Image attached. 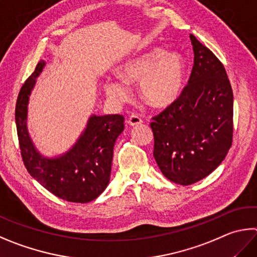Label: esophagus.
Returning a JSON list of instances; mask_svg holds the SVG:
<instances>
[{"instance_id": "obj_1", "label": "esophagus", "mask_w": 257, "mask_h": 257, "mask_svg": "<svg viewBox=\"0 0 257 257\" xmlns=\"http://www.w3.org/2000/svg\"><path fill=\"white\" fill-rule=\"evenodd\" d=\"M143 122V120L141 116H138L137 114H132L129 115V118L127 119V123L130 125V127H135V125H138Z\"/></svg>"}]
</instances>
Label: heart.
<instances>
[{
    "instance_id": "1",
    "label": "heart",
    "mask_w": 257,
    "mask_h": 257,
    "mask_svg": "<svg viewBox=\"0 0 257 257\" xmlns=\"http://www.w3.org/2000/svg\"><path fill=\"white\" fill-rule=\"evenodd\" d=\"M116 75L121 82L109 80L103 83L105 95L113 103L127 101V85L139 83L142 99L154 108H163L175 101L182 92L184 63L179 54H164V50L157 48L128 60L118 68Z\"/></svg>"
}]
</instances>
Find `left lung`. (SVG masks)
<instances>
[{
	"label": "left lung",
	"instance_id": "left-lung-1",
	"mask_svg": "<svg viewBox=\"0 0 257 257\" xmlns=\"http://www.w3.org/2000/svg\"><path fill=\"white\" fill-rule=\"evenodd\" d=\"M194 60L175 101L153 116L155 161L177 184L204 179L225 160L234 133V95L222 63L190 35Z\"/></svg>",
	"mask_w": 257,
	"mask_h": 257
}]
</instances>
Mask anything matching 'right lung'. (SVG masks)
Masks as SVG:
<instances>
[{"label": "right lung", "mask_w": 257, "mask_h": 257, "mask_svg": "<svg viewBox=\"0 0 257 257\" xmlns=\"http://www.w3.org/2000/svg\"><path fill=\"white\" fill-rule=\"evenodd\" d=\"M44 66V60L37 64L17 99L16 124L23 164L30 175L56 197L68 202H90L109 183L113 146L124 129V118L121 114L92 115L85 132L71 151L57 158L43 157L28 134L27 111L36 77Z\"/></svg>", "instance_id": "add662e5"}]
</instances>
